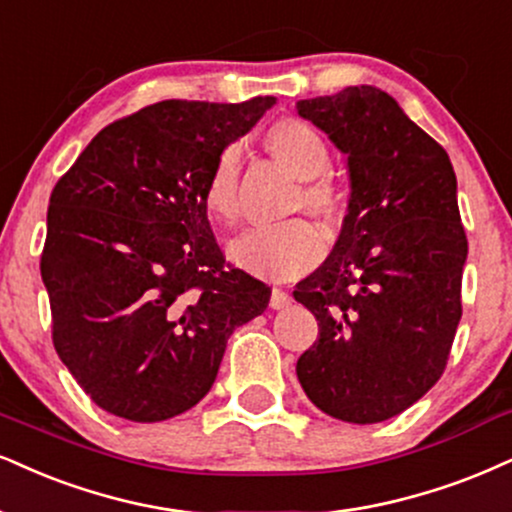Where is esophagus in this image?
I'll use <instances>...</instances> for the list:
<instances>
[{
	"mask_svg": "<svg viewBox=\"0 0 512 512\" xmlns=\"http://www.w3.org/2000/svg\"><path fill=\"white\" fill-rule=\"evenodd\" d=\"M292 304V294L285 292V289H273V294H270V308H275V311H280V308H287Z\"/></svg>",
	"mask_w": 512,
	"mask_h": 512,
	"instance_id": "esophagus-1",
	"label": "esophagus"
}]
</instances>
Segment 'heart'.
I'll return each instance as SVG.
<instances>
[{
    "label": "heart",
    "instance_id": "1",
    "mask_svg": "<svg viewBox=\"0 0 512 512\" xmlns=\"http://www.w3.org/2000/svg\"><path fill=\"white\" fill-rule=\"evenodd\" d=\"M266 149L294 178L304 180L296 208L304 206L327 225L339 223L346 211V192L325 178L332 154L325 137L299 118H285L266 130ZM239 170L242 154L227 147L213 163L204 192V208L218 223H235L239 216ZM230 261L246 273L266 280H292L318 266L325 256V239L308 220H287L242 232L227 246Z\"/></svg>",
    "mask_w": 512,
    "mask_h": 512
}]
</instances>
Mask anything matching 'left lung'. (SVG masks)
I'll list each match as a JSON object with an SVG mask.
<instances>
[{"label":"left lung","instance_id":"8db88e82","mask_svg":"<svg viewBox=\"0 0 512 512\" xmlns=\"http://www.w3.org/2000/svg\"><path fill=\"white\" fill-rule=\"evenodd\" d=\"M296 111L346 156L351 189L337 244L294 289L320 330L296 377L323 413L372 425L422 399L449 361L468 261L456 173L380 87Z\"/></svg>","mask_w":512,"mask_h":512}]
</instances>
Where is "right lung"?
Listing matches in <instances>:
<instances>
[{
  "mask_svg": "<svg viewBox=\"0 0 512 512\" xmlns=\"http://www.w3.org/2000/svg\"><path fill=\"white\" fill-rule=\"evenodd\" d=\"M273 106L151 104L106 125L56 182L40 263L54 349L106 413L161 422L197 406L230 334L268 308V285L225 266L201 192Z\"/></svg>",
  "mask_w": 512,
  "mask_h": 512,
  "instance_id": "obj_1",
  "label": "right lung"
}]
</instances>
